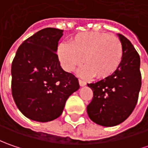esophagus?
<instances>
[{
	"label": "esophagus",
	"mask_w": 148,
	"mask_h": 148,
	"mask_svg": "<svg viewBox=\"0 0 148 148\" xmlns=\"http://www.w3.org/2000/svg\"><path fill=\"white\" fill-rule=\"evenodd\" d=\"M79 84H80V86H85L86 85V82H84L82 80H79Z\"/></svg>",
	"instance_id": "34e87169"
}]
</instances>
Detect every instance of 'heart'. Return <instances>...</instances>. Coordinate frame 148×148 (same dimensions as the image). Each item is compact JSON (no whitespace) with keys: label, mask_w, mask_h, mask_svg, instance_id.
I'll list each match as a JSON object with an SVG mask.
<instances>
[{"label":"heart","mask_w":148,"mask_h":148,"mask_svg":"<svg viewBox=\"0 0 148 148\" xmlns=\"http://www.w3.org/2000/svg\"><path fill=\"white\" fill-rule=\"evenodd\" d=\"M60 62L66 71H71L82 62L78 71L83 77L95 76L106 78L113 75L121 64L122 43L119 38L103 32L77 34L69 43H61L58 49Z\"/></svg>","instance_id":"1"}]
</instances>
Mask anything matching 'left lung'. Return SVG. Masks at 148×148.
Listing matches in <instances>:
<instances>
[{"mask_svg":"<svg viewBox=\"0 0 148 148\" xmlns=\"http://www.w3.org/2000/svg\"><path fill=\"white\" fill-rule=\"evenodd\" d=\"M118 36L123 47L119 67L110 77L87 84L93 90L86 108L89 118L105 127L116 126L128 119L137 105L142 85L139 55L127 38Z\"/></svg>","mask_w":148,"mask_h":148,"instance_id":"left-lung-1","label":"left lung"}]
</instances>
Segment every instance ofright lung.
Instances as JSON below:
<instances>
[{
    "instance_id": "obj_1",
    "label": "right lung",
    "mask_w": 148,
    "mask_h": 148,
    "mask_svg": "<svg viewBox=\"0 0 148 148\" xmlns=\"http://www.w3.org/2000/svg\"><path fill=\"white\" fill-rule=\"evenodd\" d=\"M63 30L46 28L19 47L11 65L15 105L28 119L49 122L62 114L66 101L80 88L78 79L60 66L57 55Z\"/></svg>"
}]
</instances>
